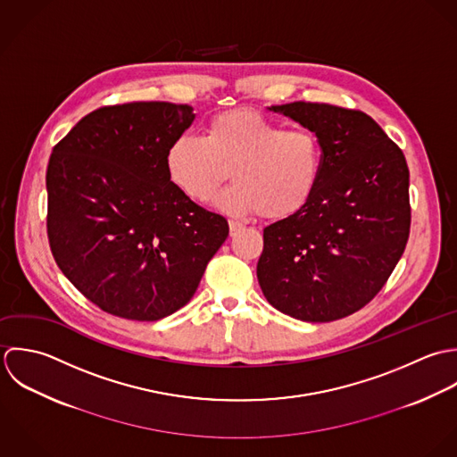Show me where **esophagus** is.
I'll return each mask as SVG.
<instances>
[{
    "label": "esophagus",
    "mask_w": 457,
    "mask_h": 457,
    "mask_svg": "<svg viewBox=\"0 0 457 457\" xmlns=\"http://www.w3.org/2000/svg\"><path fill=\"white\" fill-rule=\"evenodd\" d=\"M242 228H244L242 222H238V220H229V233H231V237H235Z\"/></svg>",
    "instance_id": "1"
}]
</instances>
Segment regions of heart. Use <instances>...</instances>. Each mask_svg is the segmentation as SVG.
I'll return each mask as SVG.
<instances>
[{
	"mask_svg": "<svg viewBox=\"0 0 457 457\" xmlns=\"http://www.w3.org/2000/svg\"><path fill=\"white\" fill-rule=\"evenodd\" d=\"M164 166L170 182L199 203L212 197L229 170L233 183L215 199L220 210L286 219L316 194L323 148L307 129H284L256 111L233 109L210 118L201 137L173 139Z\"/></svg>",
	"mask_w": 457,
	"mask_h": 457,
	"instance_id": "obj_1",
	"label": "heart"
}]
</instances>
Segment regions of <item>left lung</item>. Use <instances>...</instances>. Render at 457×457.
<instances>
[{"label": "left lung", "mask_w": 457, "mask_h": 457, "mask_svg": "<svg viewBox=\"0 0 457 457\" xmlns=\"http://www.w3.org/2000/svg\"><path fill=\"white\" fill-rule=\"evenodd\" d=\"M270 111L314 132L323 148L316 194L263 229L258 280L277 311L311 323L369 303L401 260L411 222L401 148L362 111L291 102Z\"/></svg>", "instance_id": "1"}]
</instances>
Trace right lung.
Masks as SVG:
<instances>
[{
  "instance_id": "1",
  "label": "right lung",
  "mask_w": 457,
  "mask_h": 457,
  "mask_svg": "<svg viewBox=\"0 0 457 457\" xmlns=\"http://www.w3.org/2000/svg\"><path fill=\"white\" fill-rule=\"evenodd\" d=\"M192 107L130 102L95 109L53 148L47 237L56 265L102 311L134 321L177 312L229 235L170 182V143Z\"/></svg>"
}]
</instances>
